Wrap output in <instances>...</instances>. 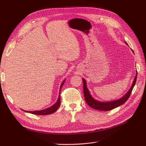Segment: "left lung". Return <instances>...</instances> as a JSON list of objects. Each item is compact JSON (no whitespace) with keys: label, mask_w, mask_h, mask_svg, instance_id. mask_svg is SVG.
Here are the masks:
<instances>
[{"label":"left lung","mask_w":146,"mask_h":146,"mask_svg":"<svg viewBox=\"0 0 146 146\" xmlns=\"http://www.w3.org/2000/svg\"><path fill=\"white\" fill-rule=\"evenodd\" d=\"M125 43L128 45V44L127 42ZM132 51H133V50H132ZM136 78H137V73L136 75V77H135L133 84H132V86L130 88V90L128 91L127 93L124 96H123L122 98H121L120 99L112 101V102H100L97 101L92 98L90 94L89 91L88 90V88L86 85V81L85 79L83 78V94H84V97H85L86 102L88 104V105L90 106L91 108L98 110H100V111H110V110H111L114 108H115L119 107V106L124 104L128 100V99L129 98V97L131 93V91L133 90V88L136 83Z\"/></svg>","instance_id":"left-lung-1"}]
</instances>
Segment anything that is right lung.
Wrapping results in <instances>:
<instances>
[{
  "label": "right lung",
  "instance_id": "add662e5",
  "mask_svg": "<svg viewBox=\"0 0 146 146\" xmlns=\"http://www.w3.org/2000/svg\"><path fill=\"white\" fill-rule=\"evenodd\" d=\"M64 83V81L61 84V85L60 86V90L61 89V87L63 85V84ZM60 100H61V98H60V94L58 96V100H57L56 102L54 105H52V107L48 108L47 109L41 110V111H26L25 112H28L30 113H32L33 114H36V115H47V114H50L52 113H54L55 112L58 108H59L60 105Z\"/></svg>",
  "mask_w": 146,
  "mask_h": 146
}]
</instances>
